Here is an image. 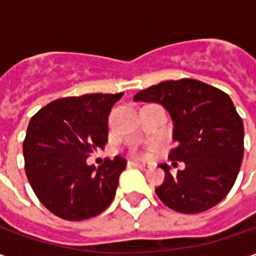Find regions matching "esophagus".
<instances>
[{
  "mask_svg": "<svg viewBox=\"0 0 256 256\" xmlns=\"http://www.w3.org/2000/svg\"><path fill=\"white\" fill-rule=\"evenodd\" d=\"M128 164H130V166H133V167H137V168H140V170H144V172L150 170V166H146V164H142V163H137V162H130Z\"/></svg>",
  "mask_w": 256,
  "mask_h": 256,
  "instance_id": "1",
  "label": "esophagus"
}]
</instances>
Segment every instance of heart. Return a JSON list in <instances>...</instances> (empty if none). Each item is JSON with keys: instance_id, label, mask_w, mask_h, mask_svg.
Returning a JSON list of instances; mask_svg holds the SVG:
<instances>
[{"instance_id": "b5f03b06", "label": "heart", "mask_w": 256, "mask_h": 256, "mask_svg": "<svg viewBox=\"0 0 256 256\" xmlns=\"http://www.w3.org/2000/svg\"><path fill=\"white\" fill-rule=\"evenodd\" d=\"M141 155H145V154H141Z\"/></svg>"}]
</instances>
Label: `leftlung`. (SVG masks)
<instances>
[{"label": "left lung", "instance_id": "obj_1", "mask_svg": "<svg viewBox=\"0 0 256 256\" xmlns=\"http://www.w3.org/2000/svg\"><path fill=\"white\" fill-rule=\"evenodd\" d=\"M134 101L159 102L170 112L178 146L168 159L185 163L177 176L162 164L166 176L155 189L158 198L182 214L216 206L230 192L244 155V126L230 97L202 80L184 78L141 90Z\"/></svg>", "mask_w": 256, "mask_h": 256}]
</instances>
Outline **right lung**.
<instances>
[{
  "mask_svg": "<svg viewBox=\"0 0 256 256\" xmlns=\"http://www.w3.org/2000/svg\"><path fill=\"white\" fill-rule=\"evenodd\" d=\"M123 93L58 98L31 118L23 141L31 188L58 218L84 220L112 203L128 162L106 158L96 168L86 159L108 142V115Z\"/></svg>",
  "mask_w": 256,
  "mask_h": 256,
  "instance_id": "right-lung-1",
  "label": "right lung"
}]
</instances>
